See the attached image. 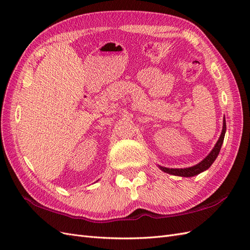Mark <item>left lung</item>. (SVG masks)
Returning a JSON list of instances; mask_svg holds the SVG:
<instances>
[{"label": "left lung", "instance_id": "obj_1", "mask_svg": "<svg viewBox=\"0 0 250 250\" xmlns=\"http://www.w3.org/2000/svg\"><path fill=\"white\" fill-rule=\"evenodd\" d=\"M225 131H226V123H225V118L223 119V129H222V133L220 135V138L217 141V144L215 146V147L212 148V151L208 154V156L206 157L204 160H202L200 163H198L197 166H194L188 168H167V167H160V168L163 170L165 173L170 174V175H175V176H181V177H192L196 176L198 174H200L203 170L208 169L213 161L216 160V158L219 155V152L221 149V146H222L223 140H224V136H225Z\"/></svg>", "mask_w": 250, "mask_h": 250}]
</instances>
